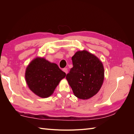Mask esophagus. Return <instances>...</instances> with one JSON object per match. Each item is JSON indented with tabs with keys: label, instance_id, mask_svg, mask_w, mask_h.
Returning a JSON list of instances; mask_svg holds the SVG:
<instances>
[{
	"label": "esophagus",
	"instance_id": "1",
	"mask_svg": "<svg viewBox=\"0 0 134 134\" xmlns=\"http://www.w3.org/2000/svg\"><path fill=\"white\" fill-rule=\"evenodd\" d=\"M63 70L65 72L66 74L68 73V69H67V68H64L63 69Z\"/></svg>",
	"mask_w": 134,
	"mask_h": 134
}]
</instances>
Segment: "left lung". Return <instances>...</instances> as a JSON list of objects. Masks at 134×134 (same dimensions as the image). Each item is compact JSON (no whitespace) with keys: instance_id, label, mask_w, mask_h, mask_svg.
I'll return each instance as SVG.
<instances>
[{"instance_id":"obj_1","label":"left lung","mask_w":134,"mask_h":134,"mask_svg":"<svg viewBox=\"0 0 134 134\" xmlns=\"http://www.w3.org/2000/svg\"><path fill=\"white\" fill-rule=\"evenodd\" d=\"M72 67L66 78L74 95L87 99L96 95L104 80V68L99 59L87 51H77L72 56Z\"/></svg>"}]
</instances>
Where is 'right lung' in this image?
<instances>
[{
	"label": "right lung",
	"instance_id": "obj_1",
	"mask_svg": "<svg viewBox=\"0 0 134 134\" xmlns=\"http://www.w3.org/2000/svg\"><path fill=\"white\" fill-rule=\"evenodd\" d=\"M65 72L57 64L48 62L43 58H36L28 65L25 78L28 87L35 94L47 98L54 93Z\"/></svg>",
	"mask_w": 134,
	"mask_h": 134
}]
</instances>
